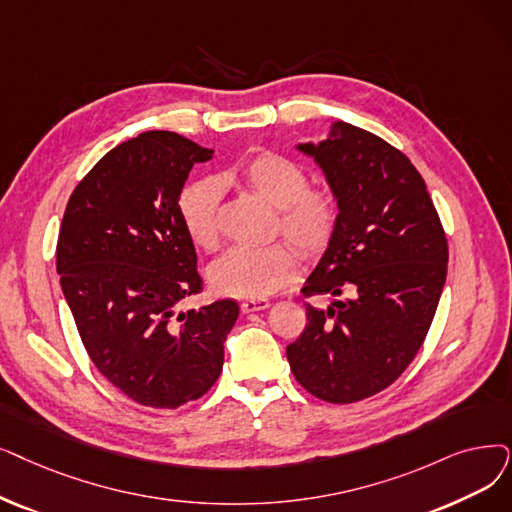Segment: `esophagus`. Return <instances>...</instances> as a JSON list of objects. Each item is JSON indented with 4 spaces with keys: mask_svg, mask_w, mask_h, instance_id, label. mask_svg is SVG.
Instances as JSON below:
<instances>
[{
    "mask_svg": "<svg viewBox=\"0 0 512 512\" xmlns=\"http://www.w3.org/2000/svg\"><path fill=\"white\" fill-rule=\"evenodd\" d=\"M272 303L268 301V299H247V301H242L240 303V309H242V314H251V311H263V309H268Z\"/></svg>",
    "mask_w": 512,
    "mask_h": 512,
    "instance_id": "esophagus-1",
    "label": "esophagus"
}]
</instances>
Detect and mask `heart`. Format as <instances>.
I'll return each mask as SVG.
<instances>
[{"instance_id": "heart-1", "label": "heart", "mask_w": 512, "mask_h": 512, "mask_svg": "<svg viewBox=\"0 0 512 512\" xmlns=\"http://www.w3.org/2000/svg\"><path fill=\"white\" fill-rule=\"evenodd\" d=\"M238 184L276 209L286 238L316 257L326 251L339 224V203L326 188H309L307 173L284 154L265 150L217 177L198 180L180 196V219L190 240L205 251L219 247L221 188ZM299 255L286 242L259 249H232L209 268V282L221 295L263 299L295 280Z\"/></svg>"}]
</instances>
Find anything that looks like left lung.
Returning <instances> with one entry per match:
<instances>
[{"mask_svg":"<svg viewBox=\"0 0 512 512\" xmlns=\"http://www.w3.org/2000/svg\"><path fill=\"white\" fill-rule=\"evenodd\" d=\"M297 150L339 203L335 236L301 293L335 301L305 305L307 326L286 358L305 391L353 404L414 360L446 284L448 240L422 175L383 138L337 121L326 140Z\"/></svg>","mask_w":512,"mask_h":512,"instance_id":"8db88e82","label":"left lung"}]
</instances>
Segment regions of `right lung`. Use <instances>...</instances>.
I'll return each mask as SVG.
<instances>
[{
	"mask_svg": "<svg viewBox=\"0 0 512 512\" xmlns=\"http://www.w3.org/2000/svg\"><path fill=\"white\" fill-rule=\"evenodd\" d=\"M213 150L146 131L110 152L73 190L56 270L94 366L133 402L173 410L219 379L238 303L177 309L203 291L180 194Z\"/></svg>",
	"mask_w": 512,
	"mask_h": 512,
	"instance_id": "right-lung-1",
	"label": "right lung"
}]
</instances>
